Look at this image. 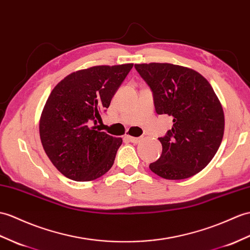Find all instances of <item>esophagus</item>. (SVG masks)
Masks as SVG:
<instances>
[{
	"label": "esophagus",
	"mask_w": 250,
	"mask_h": 250,
	"mask_svg": "<svg viewBox=\"0 0 250 250\" xmlns=\"http://www.w3.org/2000/svg\"><path fill=\"white\" fill-rule=\"evenodd\" d=\"M125 138L127 139V141L131 142V143H134V144H137L142 141L141 137H133V136H125Z\"/></svg>",
	"instance_id": "34e87169"
}]
</instances>
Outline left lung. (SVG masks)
<instances>
[{
    "label": "left lung",
    "mask_w": 250,
    "mask_h": 250,
    "mask_svg": "<svg viewBox=\"0 0 250 250\" xmlns=\"http://www.w3.org/2000/svg\"><path fill=\"white\" fill-rule=\"evenodd\" d=\"M136 71L152 91L155 112L171 116L162 154L149 165L164 179L182 180L210 163L222 143L223 107L210 83L193 69L172 63H136Z\"/></svg>",
    "instance_id": "left-lung-1"
}]
</instances>
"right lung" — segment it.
Segmentation results:
<instances>
[{"label":"right lung","instance_id":"right-lung-1","mask_svg":"<svg viewBox=\"0 0 250 250\" xmlns=\"http://www.w3.org/2000/svg\"><path fill=\"white\" fill-rule=\"evenodd\" d=\"M132 67L125 63L80 70L52 90L39 133L46 155L65 177L91 181L111 169L123 139L100 132L98 120Z\"/></svg>","mask_w":250,"mask_h":250}]
</instances>
